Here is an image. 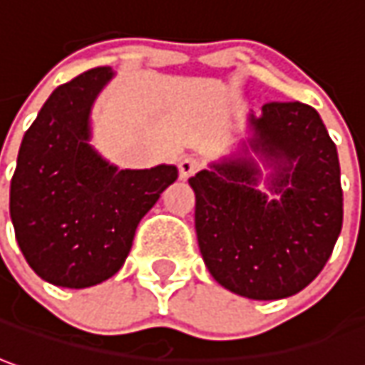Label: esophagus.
Listing matches in <instances>:
<instances>
[{
  "label": "esophagus",
  "mask_w": 365,
  "mask_h": 365,
  "mask_svg": "<svg viewBox=\"0 0 365 365\" xmlns=\"http://www.w3.org/2000/svg\"><path fill=\"white\" fill-rule=\"evenodd\" d=\"M198 168H200V160L197 157H185L178 163V175L180 178H188L198 173Z\"/></svg>",
  "instance_id": "34e87169"
}]
</instances>
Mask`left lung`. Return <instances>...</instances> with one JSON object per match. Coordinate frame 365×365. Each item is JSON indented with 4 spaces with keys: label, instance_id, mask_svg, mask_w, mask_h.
I'll list each match as a JSON object with an SVG mask.
<instances>
[{
    "label": "left lung",
    "instance_id": "obj_1",
    "mask_svg": "<svg viewBox=\"0 0 365 365\" xmlns=\"http://www.w3.org/2000/svg\"><path fill=\"white\" fill-rule=\"evenodd\" d=\"M250 125V147L276 165L270 195L256 188L252 160L212 165L188 178L195 226L216 282L252 300H278L304 290L331 256L344 220L340 160L310 105L266 103Z\"/></svg>",
    "mask_w": 365,
    "mask_h": 365
}]
</instances>
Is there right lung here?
<instances>
[{
  "label": "right lung",
  "mask_w": 365,
  "mask_h": 365,
  "mask_svg": "<svg viewBox=\"0 0 365 365\" xmlns=\"http://www.w3.org/2000/svg\"><path fill=\"white\" fill-rule=\"evenodd\" d=\"M110 67L59 85L27 129L9 188L25 260L47 282L87 288L119 272L140 218L178 177L177 167L119 170L89 140V110Z\"/></svg>",
  "instance_id": "add662e5"
}]
</instances>
